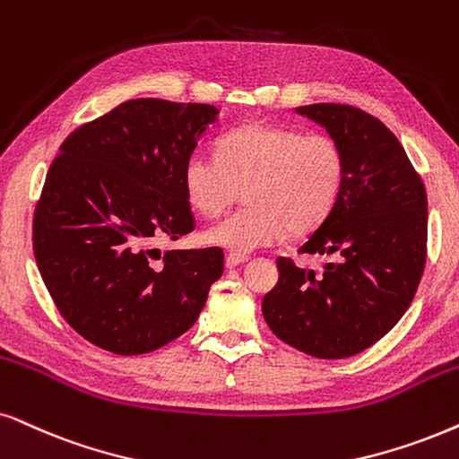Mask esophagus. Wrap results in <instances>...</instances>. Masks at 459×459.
Here are the masks:
<instances>
[{"label":"esophagus","mask_w":459,"mask_h":459,"mask_svg":"<svg viewBox=\"0 0 459 459\" xmlns=\"http://www.w3.org/2000/svg\"><path fill=\"white\" fill-rule=\"evenodd\" d=\"M224 263H226V266H229V269H235V266L247 263V256H241V254H226Z\"/></svg>","instance_id":"esophagus-1"}]
</instances>
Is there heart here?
Masks as SVG:
<instances>
[{
    "mask_svg": "<svg viewBox=\"0 0 459 459\" xmlns=\"http://www.w3.org/2000/svg\"><path fill=\"white\" fill-rule=\"evenodd\" d=\"M345 156L334 139L299 129L252 123L218 142V159L190 154L182 169L184 195L195 212L216 216L246 188L247 207L203 230L207 246L230 254L254 252L281 241L290 230L317 229L339 201Z\"/></svg>",
    "mask_w": 459,
    "mask_h": 459,
    "instance_id": "heart-1",
    "label": "heart"
}]
</instances>
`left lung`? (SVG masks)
<instances>
[{
  "mask_svg": "<svg viewBox=\"0 0 459 459\" xmlns=\"http://www.w3.org/2000/svg\"><path fill=\"white\" fill-rule=\"evenodd\" d=\"M326 129L345 156V182L300 254L334 256L322 275L277 258L263 300L273 334L313 358L368 350L409 309L426 264L428 199L403 143L373 116L339 103L294 108Z\"/></svg>",
  "mask_w": 459,
  "mask_h": 459,
  "instance_id": "8db88e82",
  "label": "left lung"
}]
</instances>
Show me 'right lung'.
<instances>
[{"mask_svg": "<svg viewBox=\"0 0 459 459\" xmlns=\"http://www.w3.org/2000/svg\"><path fill=\"white\" fill-rule=\"evenodd\" d=\"M218 118L205 103L131 100L75 129L52 160L33 254L61 316L92 345L120 356L154 351L205 307L222 249L160 258L150 246L195 229L182 169Z\"/></svg>", "mask_w": 459, "mask_h": 459, "instance_id": "right-lung-1", "label": "right lung"}]
</instances>
